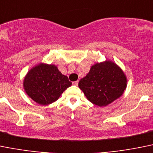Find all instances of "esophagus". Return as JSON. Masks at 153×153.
Masks as SVG:
<instances>
[{
  "label": "esophagus",
  "mask_w": 153,
  "mask_h": 153,
  "mask_svg": "<svg viewBox=\"0 0 153 153\" xmlns=\"http://www.w3.org/2000/svg\"><path fill=\"white\" fill-rule=\"evenodd\" d=\"M72 84H73V85H78V81H74V82Z\"/></svg>",
  "instance_id": "esophagus-1"
}]
</instances>
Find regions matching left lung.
Returning <instances> with one entry per match:
<instances>
[{
    "mask_svg": "<svg viewBox=\"0 0 153 153\" xmlns=\"http://www.w3.org/2000/svg\"><path fill=\"white\" fill-rule=\"evenodd\" d=\"M87 99L98 106H106L118 99L127 88V78L122 69L110 60L97 62L78 82Z\"/></svg>",
    "mask_w": 153,
    "mask_h": 153,
    "instance_id": "obj_1",
    "label": "left lung"
}]
</instances>
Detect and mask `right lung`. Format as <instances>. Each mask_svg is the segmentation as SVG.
<instances>
[{
	"instance_id": "1",
	"label": "right lung",
	"mask_w": 153,
	"mask_h": 153,
	"mask_svg": "<svg viewBox=\"0 0 153 153\" xmlns=\"http://www.w3.org/2000/svg\"><path fill=\"white\" fill-rule=\"evenodd\" d=\"M72 85L68 77L62 75L55 65L39 63L25 75L23 88L31 99L46 105L59 99L65 89Z\"/></svg>"
}]
</instances>
